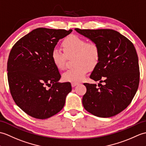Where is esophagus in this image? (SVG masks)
<instances>
[{
    "mask_svg": "<svg viewBox=\"0 0 146 146\" xmlns=\"http://www.w3.org/2000/svg\"><path fill=\"white\" fill-rule=\"evenodd\" d=\"M77 85H79V83H77V82H72V83H71V86H72V87H75V86H77Z\"/></svg>",
    "mask_w": 146,
    "mask_h": 146,
    "instance_id": "esophagus-1",
    "label": "esophagus"
}]
</instances>
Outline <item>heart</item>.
<instances>
[{"label": "heart", "mask_w": 146, "mask_h": 146, "mask_svg": "<svg viewBox=\"0 0 146 146\" xmlns=\"http://www.w3.org/2000/svg\"><path fill=\"white\" fill-rule=\"evenodd\" d=\"M64 54L57 48L51 52V59L57 69L62 70L65 67L67 57H72L73 67L67 70L62 74L65 82H79L86 77L89 69H94L100 59V48L93 42L86 40L76 35L67 37L62 42Z\"/></svg>", "instance_id": "1"}]
</instances>
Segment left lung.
Returning a JSON list of instances; mask_svg holds the SVG:
<instances>
[{
  "instance_id": "obj_1",
  "label": "left lung",
  "mask_w": 146,
  "mask_h": 146,
  "mask_svg": "<svg viewBox=\"0 0 146 146\" xmlns=\"http://www.w3.org/2000/svg\"><path fill=\"white\" fill-rule=\"evenodd\" d=\"M79 34L98 45L100 59L90 78L96 84L84 83V109L99 117H110L130 104L139 83L138 56L133 44L112 29H75ZM104 82L103 85L101 84Z\"/></svg>"
}]
</instances>
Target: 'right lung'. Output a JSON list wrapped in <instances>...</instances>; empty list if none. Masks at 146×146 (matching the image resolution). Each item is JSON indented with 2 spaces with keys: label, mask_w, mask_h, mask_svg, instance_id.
I'll list each match as a JSON object with an SVG mask.
<instances>
[{
  "label": "right lung",
  "mask_w": 146,
  "mask_h": 146,
  "mask_svg": "<svg viewBox=\"0 0 146 146\" xmlns=\"http://www.w3.org/2000/svg\"><path fill=\"white\" fill-rule=\"evenodd\" d=\"M72 31L35 29L11 50L7 70L10 91L16 104L32 117L45 119L56 114L72 90L70 82H59L60 74L50 57L58 41Z\"/></svg>",
  "instance_id": "1"
}]
</instances>
